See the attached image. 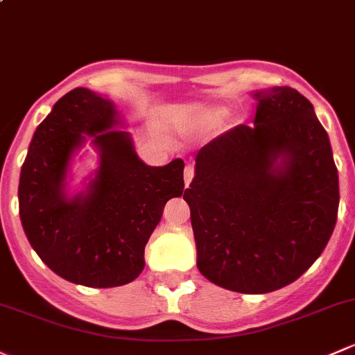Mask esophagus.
<instances>
[{
  "label": "esophagus",
  "mask_w": 355,
  "mask_h": 355,
  "mask_svg": "<svg viewBox=\"0 0 355 355\" xmlns=\"http://www.w3.org/2000/svg\"><path fill=\"white\" fill-rule=\"evenodd\" d=\"M192 178H193V168L190 166V165H187V166H185V170H184V180H185V187H189V185H190V182H192Z\"/></svg>",
  "instance_id": "obj_1"
}]
</instances>
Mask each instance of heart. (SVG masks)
<instances>
[{
	"label": "heart",
	"instance_id": "heart-1",
	"mask_svg": "<svg viewBox=\"0 0 355 355\" xmlns=\"http://www.w3.org/2000/svg\"><path fill=\"white\" fill-rule=\"evenodd\" d=\"M223 114H225V110H221V109L207 110L206 114L202 115V121L204 122H214V121H218V119H221Z\"/></svg>",
	"mask_w": 355,
	"mask_h": 355
}]
</instances>
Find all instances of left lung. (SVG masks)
I'll return each mask as SVG.
<instances>
[{"mask_svg":"<svg viewBox=\"0 0 355 355\" xmlns=\"http://www.w3.org/2000/svg\"><path fill=\"white\" fill-rule=\"evenodd\" d=\"M255 125L200 148L184 199L197 267L225 289L263 294L322 255L338 212V173L311 102L291 87L253 93Z\"/></svg>","mask_w":355,"mask_h":355,"instance_id":"left-lung-1","label":"left lung"}]
</instances>
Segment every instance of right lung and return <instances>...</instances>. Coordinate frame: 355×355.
<instances>
[{
    "mask_svg": "<svg viewBox=\"0 0 355 355\" xmlns=\"http://www.w3.org/2000/svg\"><path fill=\"white\" fill-rule=\"evenodd\" d=\"M115 105L88 88L55 102L30 141L18 204L30 245L52 272L88 287L134 281L144 246L171 197L184 193V162L148 166L137 158ZM92 136L101 165L85 193L68 198L72 155Z\"/></svg>",
    "mask_w": 355,
    "mask_h": 355,
    "instance_id": "add662e5",
    "label": "right lung"
}]
</instances>
